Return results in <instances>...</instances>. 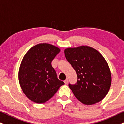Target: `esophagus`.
<instances>
[{
	"mask_svg": "<svg viewBox=\"0 0 124 124\" xmlns=\"http://www.w3.org/2000/svg\"><path fill=\"white\" fill-rule=\"evenodd\" d=\"M64 82H65V84H67V83H68V82H69L68 79H67V78H66V79H65Z\"/></svg>",
	"mask_w": 124,
	"mask_h": 124,
	"instance_id": "1",
	"label": "esophagus"
}]
</instances>
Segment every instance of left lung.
<instances>
[{
  "mask_svg": "<svg viewBox=\"0 0 124 124\" xmlns=\"http://www.w3.org/2000/svg\"><path fill=\"white\" fill-rule=\"evenodd\" d=\"M65 54L77 75L76 84H69L75 97L85 105L101 101L108 94L112 82L104 58L94 48L86 46L66 48Z\"/></svg>",
  "mask_w": 124,
  "mask_h": 124,
  "instance_id": "left-lung-1",
  "label": "left lung"
}]
</instances>
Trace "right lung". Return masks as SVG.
<instances>
[{
	"label": "right lung",
	"instance_id": "1",
	"mask_svg": "<svg viewBox=\"0 0 124 124\" xmlns=\"http://www.w3.org/2000/svg\"><path fill=\"white\" fill-rule=\"evenodd\" d=\"M60 50L48 43L32 47L23 58L19 71V81L23 92L38 104L47 101L65 84L57 78L51 62Z\"/></svg>",
	"mask_w": 124,
	"mask_h": 124
}]
</instances>
